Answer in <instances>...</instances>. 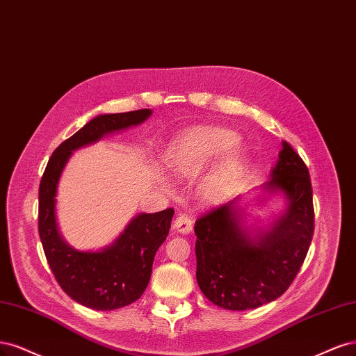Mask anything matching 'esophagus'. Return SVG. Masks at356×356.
Wrapping results in <instances>:
<instances>
[{
  "instance_id": "esophagus-1",
  "label": "esophagus",
  "mask_w": 356,
  "mask_h": 356,
  "mask_svg": "<svg viewBox=\"0 0 356 356\" xmlns=\"http://www.w3.org/2000/svg\"><path fill=\"white\" fill-rule=\"evenodd\" d=\"M192 225H193L192 217L188 213H180L176 217L173 227H175V231H177L179 234L185 235V234H189L192 231Z\"/></svg>"
}]
</instances>
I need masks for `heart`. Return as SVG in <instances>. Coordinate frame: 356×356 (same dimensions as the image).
Listing matches in <instances>:
<instances>
[{"label":"heart","mask_w":356,"mask_h":356,"mask_svg":"<svg viewBox=\"0 0 356 356\" xmlns=\"http://www.w3.org/2000/svg\"><path fill=\"white\" fill-rule=\"evenodd\" d=\"M239 137L226 129L200 127L183 134L168 152V163L177 175H197L225 153L217 167L213 185L219 186L236 177L244 165V158L235 146Z\"/></svg>","instance_id":"b5f03b06"}]
</instances>
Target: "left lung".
Returning a JSON list of instances; mask_svg holds the SVG:
<instances>
[{"instance_id": "left-lung-1", "label": "left lung", "mask_w": 356, "mask_h": 356, "mask_svg": "<svg viewBox=\"0 0 356 356\" xmlns=\"http://www.w3.org/2000/svg\"><path fill=\"white\" fill-rule=\"evenodd\" d=\"M286 209L269 229H247L239 198L211 209L195 222L197 281L210 302L227 311H247L282 296L294 281L314 235L312 183L303 159L282 142L270 180Z\"/></svg>"}]
</instances>
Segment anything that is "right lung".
Wrapping results in <instances>:
<instances>
[{"label":"right lung","mask_w":356,"mask_h":356,"mask_svg":"<svg viewBox=\"0 0 356 356\" xmlns=\"http://www.w3.org/2000/svg\"><path fill=\"white\" fill-rule=\"evenodd\" d=\"M151 109L105 113L88 121L56 147L40 183L38 232L51 272L62 290L76 303L95 311H113L136 302L151 280L156 250L170 231L175 210L142 213L124 232L100 251H79L62 238L56 222V195L62 171L75 149L105 134L139 125Z\"/></svg>","instance_id":"add662e5"}]
</instances>
